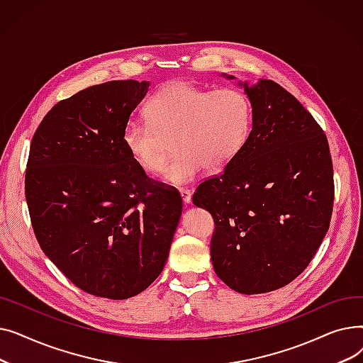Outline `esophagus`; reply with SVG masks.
<instances>
[{"label": "esophagus", "instance_id": "1", "mask_svg": "<svg viewBox=\"0 0 363 363\" xmlns=\"http://www.w3.org/2000/svg\"><path fill=\"white\" fill-rule=\"evenodd\" d=\"M181 197H182L184 204H189V203H191V191H189L188 188H182V189H181Z\"/></svg>", "mask_w": 363, "mask_h": 363}]
</instances>
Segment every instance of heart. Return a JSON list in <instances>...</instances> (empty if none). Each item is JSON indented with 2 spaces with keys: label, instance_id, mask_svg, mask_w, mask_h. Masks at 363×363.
Returning a JSON list of instances; mask_svg holds the SVG:
<instances>
[{
  "label": "heart",
  "instance_id": "obj_1",
  "mask_svg": "<svg viewBox=\"0 0 363 363\" xmlns=\"http://www.w3.org/2000/svg\"><path fill=\"white\" fill-rule=\"evenodd\" d=\"M148 123L130 119L122 141L132 160L145 172H157L166 160L164 140L172 138L174 159L163 179L182 185L206 167L220 170L244 147L253 122L250 99L240 89L204 91L177 81L159 89L147 104Z\"/></svg>",
  "mask_w": 363,
  "mask_h": 363
}]
</instances>
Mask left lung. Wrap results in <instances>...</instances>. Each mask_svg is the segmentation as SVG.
<instances>
[{"instance_id":"left-lung-1","label":"left lung","mask_w":363,"mask_h":363,"mask_svg":"<svg viewBox=\"0 0 363 363\" xmlns=\"http://www.w3.org/2000/svg\"><path fill=\"white\" fill-rule=\"evenodd\" d=\"M238 85L252 101V132L193 203L216 225V275L237 293L260 294L290 284L319 249L333 213V160L325 133L294 95L269 79Z\"/></svg>"}]
</instances>
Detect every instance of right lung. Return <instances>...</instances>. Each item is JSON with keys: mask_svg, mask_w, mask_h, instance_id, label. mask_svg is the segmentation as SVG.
I'll use <instances>...</instances> for the list:
<instances>
[{"mask_svg": "<svg viewBox=\"0 0 363 363\" xmlns=\"http://www.w3.org/2000/svg\"><path fill=\"white\" fill-rule=\"evenodd\" d=\"M150 84L110 81L57 103L30 143L25 193L43 252L78 289L123 300L163 271L182 213L122 135Z\"/></svg>", "mask_w": 363, "mask_h": 363, "instance_id": "1", "label": "right lung"}]
</instances>
